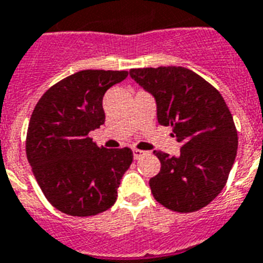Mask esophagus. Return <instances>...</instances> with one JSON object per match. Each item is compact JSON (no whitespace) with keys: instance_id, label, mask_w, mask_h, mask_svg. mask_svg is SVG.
Returning <instances> with one entry per match:
<instances>
[{"instance_id":"obj_1","label":"esophagus","mask_w":263,"mask_h":263,"mask_svg":"<svg viewBox=\"0 0 263 263\" xmlns=\"http://www.w3.org/2000/svg\"><path fill=\"white\" fill-rule=\"evenodd\" d=\"M133 155H134V158H136V160H138V158H141L144 155H146V152L140 151V149H134Z\"/></svg>"}]
</instances>
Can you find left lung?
<instances>
[{"mask_svg":"<svg viewBox=\"0 0 263 263\" xmlns=\"http://www.w3.org/2000/svg\"><path fill=\"white\" fill-rule=\"evenodd\" d=\"M130 77L151 92L160 125L172 126L180 156L155 151L161 162L149 180L156 200L168 210L195 212L224 188L236 157L238 133L214 86L184 67L133 68Z\"/></svg>","mask_w":263,"mask_h":263,"instance_id":"8db88e82","label":"left lung"}]
</instances>
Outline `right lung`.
<instances>
[{
  "label": "right lung",
  "mask_w": 263,
  "mask_h": 263,
  "mask_svg": "<svg viewBox=\"0 0 263 263\" xmlns=\"http://www.w3.org/2000/svg\"><path fill=\"white\" fill-rule=\"evenodd\" d=\"M127 71L84 69L53 84L30 117L27 157L47 200L71 216H91L117 200L129 147H99L88 137L105 123L103 95Z\"/></svg>",
  "instance_id": "right-lung-1"
}]
</instances>
